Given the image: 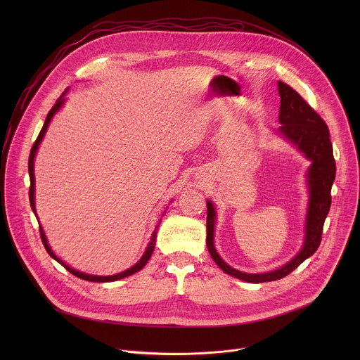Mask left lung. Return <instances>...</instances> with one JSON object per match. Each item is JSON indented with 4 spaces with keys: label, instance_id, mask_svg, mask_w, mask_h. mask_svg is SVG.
<instances>
[{
    "label": "left lung",
    "instance_id": "8db88e82",
    "mask_svg": "<svg viewBox=\"0 0 360 360\" xmlns=\"http://www.w3.org/2000/svg\"><path fill=\"white\" fill-rule=\"evenodd\" d=\"M281 95L279 108V132L295 143L312 165L307 171L311 200L306 218V239L302 250L295 258L274 272L268 274H245L226 265L214 246L215 210L212 202H207V246L215 264L228 275L250 283H262L278 281L293 272L304 259L316 252L322 240L323 224L329 214L332 196L330 189L336 175V162L333 158V146L329 138V129L323 118L288 84L278 82Z\"/></svg>",
    "mask_w": 360,
    "mask_h": 360
}]
</instances>
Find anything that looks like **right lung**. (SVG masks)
<instances>
[{
    "mask_svg": "<svg viewBox=\"0 0 360 360\" xmlns=\"http://www.w3.org/2000/svg\"><path fill=\"white\" fill-rule=\"evenodd\" d=\"M67 92V91H65ZM64 92V94H65ZM64 94L57 99V102H56V105L49 110V112H48V115H46V118H45V122H44V127H42V129L39 131V134H38V136H37V139H35V142H34V145H32V148H31V152H30V158H28V172H30V203H31V208H32V211H34V214H35V205H34V158H35V152H37V148H38V145H39V142L42 141V136H44V134L46 132V128H48V124L51 122V120H53V117H54V114L61 108V105L64 104ZM157 229H158V226L155 228V231H153V233H152V238H150V242H149V245H148V248H146V250H145V253L142 255V258L132 266V268H129L128 271H125V272H121V274H118V275H112V276H92V275H86V274H82V272H78V271H75V269H72V268H70L68 265H65L61 259H58L57 256L54 255V252L51 250V248H49V245H48V242H46V238H45V233H44V231H42V228L39 226V235H41V240H42V243H44V248L46 249V252L49 253V256H53V258L57 261V262H60L68 272H71L72 275H75L77 278H81V279H84V281H89V282H112V281H118V279H122V278H127V276H129V275H132V274H135V272H138V271H141L143 266H145V264L149 261V258H150V255H152V252H153V248H155V242H157Z\"/></svg>",
    "mask_w": 360,
    "mask_h": 360,
    "instance_id": "add662e5",
    "label": "right lung"
}]
</instances>
